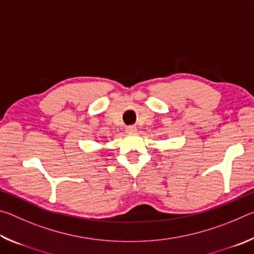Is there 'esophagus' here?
<instances>
[{"label":"esophagus","mask_w":254,"mask_h":254,"mask_svg":"<svg viewBox=\"0 0 254 254\" xmlns=\"http://www.w3.org/2000/svg\"><path fill=\"white\" fill-rule=\"evenodd\" d=\"M136 131V127L135 126H128L127 127V132H135Z\"/></svg>","instance_id":"obj_1"}]
</instances>
